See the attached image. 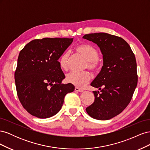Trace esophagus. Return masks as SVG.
I'll list each match as a JSON object with an SVG mask.
<instances>
[{
  "instance_id": "obj_1",
  "label": "esophagus",
  "mask_w": 150,
  "mask_h": 150,
  "mask_svg": "<svg viewBox=\"0 0 150 150\" xmlns=\"http://www.w3.org/2000/svg\"><path fill=\"white\" fill-rule=\"evenodd\" d=\"M75 91H76L80 92V93H82V92L84 91L83 89H81V88H78V87H76V88H75Z\"/></svg>"
}]
</instances>
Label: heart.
<instances>
[{
	"mask_svg": "<svg viewBox=\"0 0 150 150\" xmlns=\"http://www.w3.org/2000/svg\"><path fill=\"white\" fill-rule=\"evenodd\" d=\"M76 51L87 60L86 67L93 71L99 69V54L96 48L88 44H80L76 47ZM69 54L66 51L63 52L59 58V65L62 70L66 71L69 65ZM91 79V74L88 72H71L67 76L66 80L68 83L74 85L76 87L83 88Z\"/></svg>",
	"mask_w": 150,
	"mask_h": 150,
	"instance_id": "heart-1",
	"label": "heart"
}]
</instances>
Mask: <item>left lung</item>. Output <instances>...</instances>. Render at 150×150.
<instances>
[{"label":"left lung","instance_id":"1","mask_svg":"<svg viewBox=\"0 0 150 150\" xmlns=\"http://www.w3.org/2000/svg\"><path fill=\"white\" fill-rule=\"evenodd\" d=\"M83 38L98 45L103 66L91 84L94 103L86 108L88 114L98 120H108L128 105L138 83L137 61L129 45L121 38L107 33H92Z\"/></svg>","mask_w":150,"mask_h":150}]
</instances>
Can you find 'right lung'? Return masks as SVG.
<instances>
[{"label": "right lung", "mask_w": 150, "mask_h": 150, "mask_svg": "<svg viewBox=\"0 0 150 150\" xmlns=\"http://www.w3.org/2000/svg\"><path fill=\"white\" fill-rule=\"evenodd\" d=\"M72 41V38L35 39L21 51L15 83L22 106L33 116L48 118L56 115L66 95L74 91L73 84H61L65 76L58 62Z\"/></svg>", "instance_id": "add662e5"}]
</instances>
